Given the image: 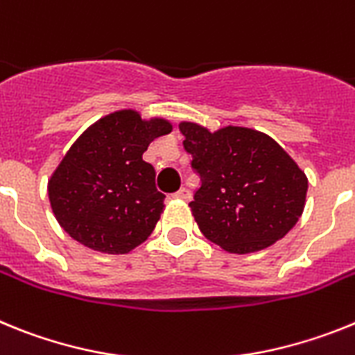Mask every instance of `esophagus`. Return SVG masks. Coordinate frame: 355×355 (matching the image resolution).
Here are the masks:
<instances>
[{
  "mask_svg": "<svg viewBox=\"0 0 355 355\" xmlns=\"http://www.w3.org/2000/svg\"><path fill=\"white\" fill-rule=\"evenodd\" d=\"M173 198H177V200H187V198H191L189 189H186V187H182V189H178L177 193H175Z\"/></svg>",
  "mask_w": 355,
  "mask_h": 355,
  "instance_id": "obj_1",
  "label": "esophagus"
}]
</instances>
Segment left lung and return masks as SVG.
Listing matches in <instances>:
<instances>
[{
  "label": "left lung",
  "instance_id": "obj_1",
  "mask_svg": "<svg viewBox=\"0 0 355 355\" xmlns=\"http://www.w3.org/2000/svg\"><path fill=\"white\" fill-rule=\"evenodd\" d=\"M178 128L202 180L189 207L209 241L230 254H252L297 225L307 177L273 137L236 125L211 132L180 121Z\"/></svg>",
  "mask_w": 355,
  "mask_h": 355
}]
</instances>
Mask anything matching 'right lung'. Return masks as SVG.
<instances>
[{
    "label": "right lung",
    "mask_w": 355,
    "mask_h": 355,
    "mask_svg": "<svg viewBox=\"0 0 355 355\" xmlns=\"http://www.w3.org/2000/svg\"><path fill=\"white\" fill-rule=\"evenodd\" d=\"M173 130L160 116L121 109L87 126L48 180L58 225L101 254H128L144 243L164 211L155 169L143 160L150 143Z\"/></svg>",
    "instance_id": "right-lung-1"
}]
</instances>
